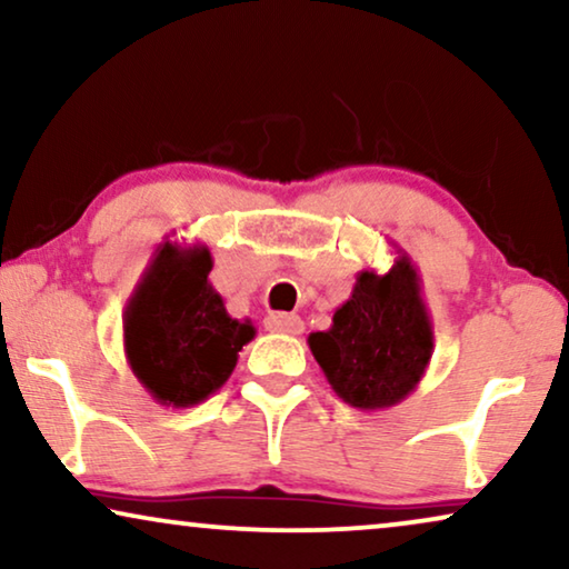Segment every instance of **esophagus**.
Returning a JSON list of instances; mask_svg holds the SVG:
<instances>
[{"label": "esophagus", "mask_w": 569, "mask_h": 569, "mask_svg": "<svg viewBox=\"0 0 569 569\" xmlns=\"http://www.w3.org/2000/svg\"><path fill=\"white\" fill-rule=\"evenodd\" d=\"M267 329L274 333H287V337H298V333H302V318L295 313H271L267 316Z\"/></svg>", "instance_id": "34e87169"}]
</instances>
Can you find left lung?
<instances>
[{"mask_svg": "<svg viewBox=\"0 0 569 569\" xmlns=\"http://www.w3.org/2000/svg\"><path fill=\"white\" fill-rule=\"evenodd\" d=\"M308 347L333 393L349 407L380 411L407 399L435 347L422 279L409 256H396L386 274L362 269L331 329L310 333Z\"/></svg>", "mask_w": 569, "mask_h": 569, "instance_id": "1", "label": "left lung"}]
</instances>
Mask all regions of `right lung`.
<instances>
[{
  "label": "right lung",
  "mask_w": 569,
  "mask_h": 569,
  "mask_svg": "<svg viewBox=\"0 0 569 569\" xmlns=\"http://www.w3.org/2000/svg\"><path fill=\"white\" fill-rule=\"evenodd\" d=\"M207 246H158L123 308V355L144 391L162 407L209 399L232 376L238 352L256 337L209 282Z\"/></svg>",
  "instance_id": "obj_1"
}]
</instances>
